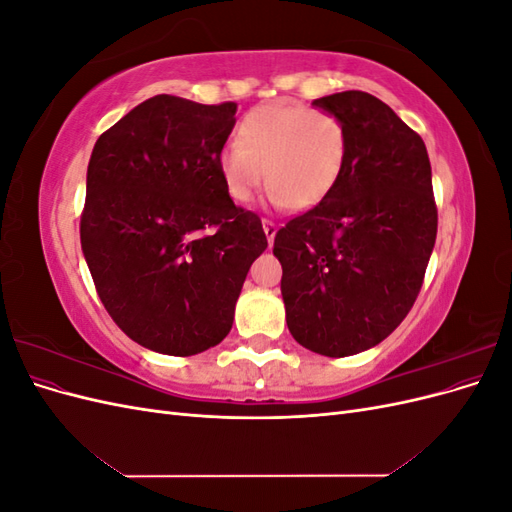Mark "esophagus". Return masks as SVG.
Listing matches in <instances>:
<instances>
[{"label": "esophagus", "mask_w": 512, "mask_h": 512, "mask_svg": "<svg viewBox=\"0 0 512 512\" xmlns=\"http://www.w3.org/2000/svg\"><path fill=\"white\" fill-rule=\"evenodd\" d=\"M262 228H265L267 241H269V245H271V243H273V239H275V235H277V224H275V222H271V220H262Z\"/></svg>", "instance_id": "34e87169"}]
</instances>
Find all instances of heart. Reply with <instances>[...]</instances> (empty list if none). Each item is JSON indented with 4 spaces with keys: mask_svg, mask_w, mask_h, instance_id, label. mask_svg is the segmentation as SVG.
<instances>
[{
    "mask_svg": "<svg viewBox=\"0 0 512 512\" xmlns=\"http://www.w3.org/2000/svg\"><path fill=\"white\" fill-rule=\"evenodd\" d=\"M348 156L344 121L305 104L275 102L247 113L237 143L218 156L232 203L247 205L267 181L275 205L309 209L327 196Z\"/></svg>",
    "mask_w": 512,
    "mask_h": 512,
    "instance_id": "1",
    "label": "heart"
}]
</instances>
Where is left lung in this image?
<instances>
[{"label":"left lung","instance_id":"1","mask_svg":"<svg viewBox=\"0 0 512 512\" xmlns=\"http://www.w3.org/2000/svg\"><path fill=\"white\" fill-rule=\"evenodd\" d=\"M344 121L348 156L320 203L277 230L286 322L324 356L380 344L408 316L438 235L423 138L365 91L314 100Z\"/></svg>","mask_w":512,"mask_h":512}]
</instances>
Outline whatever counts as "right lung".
<instances>
[{"label": "right lung", "mask_w": 512, "mask_h": 512, "mask_svg": "<svg viewBox=\"0 0 512 512\" xmlns=\"http://www.w3.org/2000/svg\"><path fill=\"white\" fill-rule=\"evenodd\" d=\"M235 113V102L153 96L91 151L83 254L106 312L149 350L218 346L267 250L260 218L232 203L218 170Z\"/></svg>", "instance_id": "obj_1"}]
</instances>
